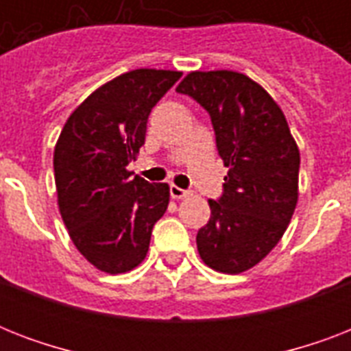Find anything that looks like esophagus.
I'll use <instances>...</instances> for the list:
<instances>
[{
    "instance_id": "obj_1",
    "label": "esophagus",
    "mask_w": 351,
    "mask_h": 351,
    "mask_svg": "<svg viewBox=\"0 0 351 351\" xmlns=\"http://www.w3.org/2000/svg\"><path fill=\"white\" fill-rule=\"evenodd\" d=\"M169 193H171V197L176 198V200H180V198H187L189 195H191V191H187V189H182V187H178V186H171Z\"/></svg>"
}]
</instances>
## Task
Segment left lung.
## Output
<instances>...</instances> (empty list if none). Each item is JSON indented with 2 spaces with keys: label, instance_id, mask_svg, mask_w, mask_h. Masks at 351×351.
Instances as JSON below:
<instances>
[{
  "label": "left lung",
  "instance_id": "left-lung-1",
  "mask_svg": "<svg viewBox=\"0 0 351 351\" xmlns=\"http://www.w3.org/2000/svg\"><path fill=\"white\" fill-rule=\"evenodd\" d=\"M209 112L224 193L209 200L211 217L198 230L206 264L237 275L264 258L282 239L299 200L300 153L277 101L234 71H195L176 87Z\"/></svg>",
  "mask_w": 351,
  "mask_h": 351
}]
</instances>
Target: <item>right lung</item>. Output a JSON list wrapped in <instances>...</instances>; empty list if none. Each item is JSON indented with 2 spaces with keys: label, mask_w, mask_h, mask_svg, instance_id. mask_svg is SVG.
<instances>
[{
  "label": "right lung",
  "mask_w": 351,
  "mask_h": 351,
  "mask_svg": "<svg viewBox=\"0 0 351 351\" xmlns=\"http://www.w3.org/2000/svg\"><path fill=\"white\" fill-rule=\"evenodd\" d=\"M182 73L136 69L87 96L54 147L58 208L76 250L100 271H131L145 258L167 184H149L127 165L145 142L149 112Z\"/></svg>",
  "instance_id": "right-lung-1"
}]
</instances>
